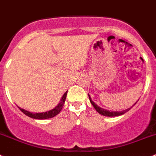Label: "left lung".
Returning a JSON list of instances; mask_svg holds the SVG:
<instances>
[{"instance_id": "left-lung-1", "label": "left lung", "mask_w": 156, "mask_h": 156, "mask_svg": "<svg viewBox=\"0 0 156 156\" xmlns=\"http://www.w3.org/2000/svg\"><path fill=\"white\" fill-rule=\"evenodd\" d=\"M88 97H89V100H90L91 103L92 104V106H94V108L95 109V110L98 112L99 113H100L101 115H103V116H120V115L123 114V113H127L128 110H130V109H131V107L129 108V109H125V110H123V111H120V112H117V111H109V110H106V109H102V108L99 107V106H98L97 105L95 104V102H93V101H92V99H91V97L89 96V95H88ZM137 103V102H135V104ZM134 104V105H135Z\"/></svg>"}]
</instances>
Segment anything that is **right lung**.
Here are the masks:
<instances>
[{
  "mask_svg": "<svg viewBox=\"0 0 156 156\" xmlns=\"http://www.w3.org/2000/svg\"><path fill=\"white\" fill-rule=\"evenodd\" d=\"M66 96H67V92L64 94V95L62 96V99H61V102L56 106L54 109H51L50 111L45 112V113H30V112L27 111V110H25L23 109H20L21 111L23 113L26 115V116H29L31 118L33 119H38V120H44V119H49V118H52V117H54V116H57L61 110L62 109L63 106H64V102H65L66 99Z\"/></svg>",
  "mask_w": 156,
  "mask_h": 156,
  "instance_id": "right-lung-1",
  "label": "right lung"
}]
</instances>
